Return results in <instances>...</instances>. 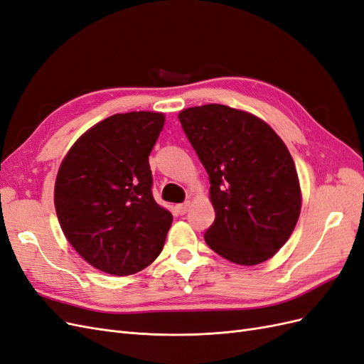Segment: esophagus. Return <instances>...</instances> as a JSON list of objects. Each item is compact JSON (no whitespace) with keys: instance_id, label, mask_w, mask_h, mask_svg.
<instances>
[{"instance_id":"1","label":"esophagus","mask_w":364,"mask_h":364,"mask_svg":"<svg viewBox=\"0 0 364 364\" xmlns=\"http://www.w3.org/2000/svg\"><path fill=\"white\" fill-rule=\"evenodd\" d=\"M188 208H190V202H185V203H181V205H178L176 206V209H178V213L179 214H186V211H188Z\"/></svg>"}]
</instances>
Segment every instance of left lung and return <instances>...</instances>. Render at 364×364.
I'll return each instance as SVG.
<instances>
[{
    "label": "left lung",
    "instance_id": "8db88e82",
    "mask_svg": "<svg viewBox=\"0 0 364 364\" xmlns=\"http://www.w3.org/2000/svg\"><path fill=\"white\" fill-rule=\"evenodd\" d=\"M178 117L211 183L215 220L206 245L240 266L267 261L287 243L302 206L287 146L264 119L225 105L186 107Z\"/></svg>",
    "mask_w": 364,
    "mask_h": 364
}]
</instances>
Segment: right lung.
<instances>
[{
  "mask_svg": "<svg viewBox=\"0 0 364 364\" xmlns=\"http://www.w3.org/2000/svg\"><path fill=\"white\" fill-rule=\"evenodd\" d=\"M162 112L107 117L77 139L54 185V206L70 245L92 267L134 274L158 258L173 215L151 194L149 155Z\"/></svg>",
  "mask_w": 364,
  "mask_h": 364,
  "instance_id": "1",
  "label": "right lung"
}]
</instances>
